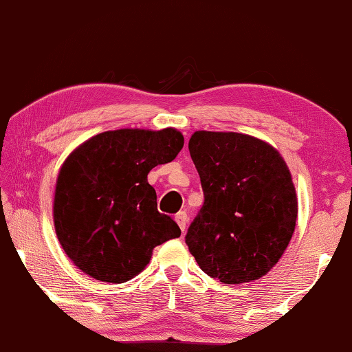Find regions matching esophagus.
<instances>
[{
    "label": "esophagus",
    "instance_id": "34e87169",
    "mask_svg": "<svg viewBox=\"0 0 352 352\" xmlns=\"http://www.w3.org/2000/svg\"><path fill=\"white\" fill-rule=\"evenodd\" d=\"M176 221H177V225H179V228H181V231L184 232L186 231V228H187V221H188V217H187V214L184 212V210H181V212H177L176 214Z\"/></svg>",
    "mask_w": 352,
    "mask_h": 352
}]
</instances>
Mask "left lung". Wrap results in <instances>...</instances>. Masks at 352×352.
<instances>
[{"mask_svg": "<svg viewBox=\"0 0 352 352\" xmlns=\"http://www.w3.org/2000/svg\"><path fill=\"white\" fill-rule=\"evenodd\" d=\"M188 151L204 204L186 244L209 277L226 285L266 275L296 228L297 195L285 159L272 144L237 132L197 131Z\"/></svg>", "mask_w": 352, "mask_h": 352, "instance_id": "8db88e82", "label": "left lung"}]
</instances>
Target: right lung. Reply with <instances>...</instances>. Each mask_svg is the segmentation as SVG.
I'll list each match as a JSON object with an SVG mask.
<instances>
[{"mask_svg": "<svg viewBox=\"0 0 352 352\" xmlns=\"http://www.w3.org/2000/svg\"><path fill=\"white\" fill-rule=\"evenodd\" d=\"M184 146L177 129L97 133L67 155L58 173L53 223L63 250L89 277L124 283L148 266L157 245L181 236L157 210L148 182Z\"/></svg>", "mask_w": 352, "mask_h": 352, "instance_id": "obj_1", "label": "right lung"}]
</instances>
